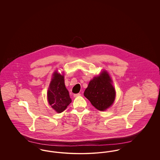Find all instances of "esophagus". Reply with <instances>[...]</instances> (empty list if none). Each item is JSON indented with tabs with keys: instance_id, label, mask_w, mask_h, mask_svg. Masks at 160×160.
Wrapping results in <instances>:
<instances>
[{
	"instance_id": "1",
	"label": "esophagus",
	"mask_w": 160,
	"mask_h": 160,
	"mask_svg": "<svg viewBox=\"0 0 160 160\" xmlns=\"http://www.w3.org/2000/svg\"><path fill=\"white\" fill-rule=\"evenodd\" d=\"M81 94L80 93H76V94H74V97H79L80 96Z\"/></svg>"
}]
</instances>
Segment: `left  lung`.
<instances>
[{
  "label": "left lung",
  "mask_w": 160,
  "mask_h": 160,
  "mask_svg": "<svg viewBox=\"0 0 160 160\" xmlns=\"http://www.w3.org/2000/svg\"><path fill=\"white\" fill-rule=\"evenodd\" d=\"M111 83L108 74L104 71L90 81L84 92L85 97L98 110L104 111L114 102L116 92Z\"/></svg>",
  "instance_id": "obj_1"
}]
</instances>
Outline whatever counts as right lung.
<instances>
[{"instance_id":"right-lung-1","label":"right lung","mask_w":160,"mask_h":160,"mask_svg":"<svg viewBox=\"0 0 160 160\" xmlns=\"http://www.w3.org/2000/svg\"><path fill=\"white\" fill-rule=\"evenodd\" d=\"M50 105L58 113H62L71 102L69 92L65 88L64 77L55 72L47 93Z\"/></svg>"}]
</instances>
